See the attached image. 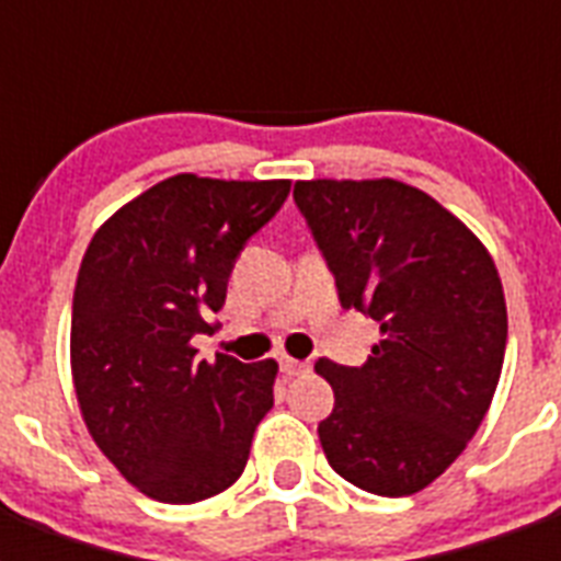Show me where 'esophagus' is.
<instances>
[{"mask_svg":"<svg viewBox=\"0 0 561 561\" xmlns=\"http://www.w3.org/2000/svg\"><path fill=\"white\" fill-rule=\"evenodd\" d=\"M279 369L285 375H288V378H294V375L308 373V364H302V360H294V358H282L279 360Z\"/></svg>","mask_w":561,"mask_h":561,"instance_id":"obj_1","label":"esophagus"}]
</instances>
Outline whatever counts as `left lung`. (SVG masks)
Returning <instances> with one entry per match:
<instances>
[{
  "mask_svg": "<svg viewBox=\"0 0 561 561\" xmlns=\"http://www.w3.org/2000/svg\"><path fill=\"white\" fill-rule=\"evenodd\" d=\"M302 218L343 308L381 325L364 367L317 360L334 410L325 460L383 497L434 483L469 445L506 352L501 276L460 218L399 180H299Z\"/></svg>",
  "mask_w": 561,
  "mask_h": 561,
  "instance_id": "left-lung-1",
  "label": "left lung"
}]
</instances>
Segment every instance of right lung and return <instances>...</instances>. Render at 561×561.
Here are the masks:
<instances>
[{
  "label": "right lung",
  "mask_w": 561,
  "mask_h": 561,
  "mask_svg": "<svg viewBox=\"0 0 561 561\" xmlns=\"http://www.w3.org/2000/svg\"><path fill=\"white\" fill-rule=\"evenodd\" d=\"M290 180L178 174L92 236L72 297V381L104 457L142 495L194 504L241 478L273 408L276 360H197L244 244Z\"/></svg>",
  "instance_id": "1"
}]
</instances>
